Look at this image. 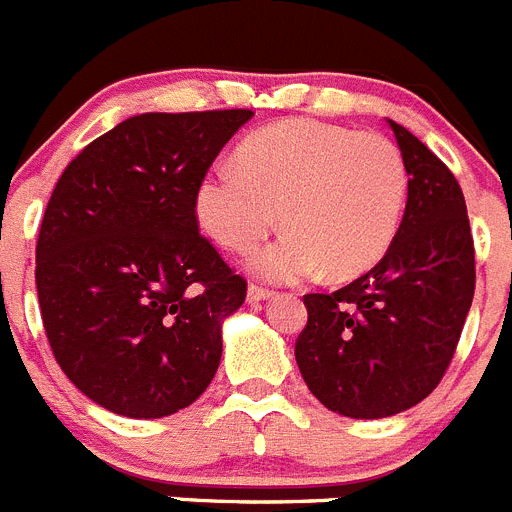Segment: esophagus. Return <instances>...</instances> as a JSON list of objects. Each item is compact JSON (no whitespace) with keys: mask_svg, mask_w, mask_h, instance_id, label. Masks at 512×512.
<instances>
[{"mask_svg":"<svg viewBox=\"0 0 512 512\" xmlns=\"http://www.w3.org/2000/svg\"><path fill=\"white\" fill-rule=\"evenodd\" d=\"M275 293L270 288H262V285H255L252 283L250 288H247V301L257 303V301H267V298H273Z\"/></svg>","mask_w":512,"mask_h":512,"instance_id":"obj_1","label":"esophagus"}]
</instances>
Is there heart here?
Returning <instances> with one entry per match:
<instances>
[{
	"mask_svg": "<svg viewBox=\"0 0 512 512\" xmlns=\"http://www.w3.org/2000/svg\"><path fill=\"white\" fill-rule=\"evenodd\" d=\"M408 199L400 147L380 132L290 119L252 132L234 165L196 188V216L224 250H257L278 222L288 232L252 260L260 278L296 283L370 270L393 245Z\"/></svg>",
	"mask_w": 512,
	"mask_h": 512,
	"instance_id": "obj_1",
	"label": "heart"
}]
</instances>
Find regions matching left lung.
I'll return each mask as SVG.
<instances>
[{
	"mask_svg": "<svg viewBox=\"0 0 512 512\" xmlns=\"http://www.w3.org/2000/svg\"><path fill=\"white\" fill-rule=\"evenodd\" d=\"M408 168V201L380 262L334 293H306L296 362L329 411L385 418L434 393L474 296V242L457 178L388 119Z\"/></svg>",
	"mask_w": 512,
	"mask_h": 512,
	"instance_id": "obj_1",
	"label": "left lung"
}]
</instances>
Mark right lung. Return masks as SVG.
Returning <instances> with one entry per match:
<instances>
[{"instance_id":"obj_1","label":"right lung","mask_w":512,"mask_h":512,"mask_svg":"<svg viewBox=\"0 0 512 512\" xmlns=\"http://www.w3.org/2000/svg\"><path fill=\"white\" fill-rule=\"evenodd\" d=\"M252 114L124 119L55 183L35 247L40 313L61 370L101 408L163 418L214 380L247 280L199 232L196 188Z\"/></svg>"}]
</instances>
